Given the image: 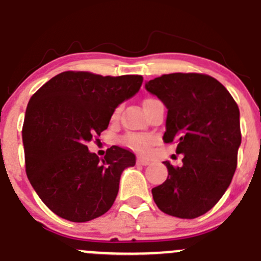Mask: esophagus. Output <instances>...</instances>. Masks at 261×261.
<instances>
[{
	"label": "esophagus",
	"mask_w": 261,
	"mask_h": 261,
	"mask_svg": "<svg viewBox=\"0 0 261 261\" xmlns=\"http://www.w3.org/2000/svg\"><path fill=\"white\" fill-rule=\"evenodd\" d=\"M138 163L141 164V166H149V164L151 163V159L145 158V156H139Z\"/></svg>",
	"instance_id": "obj_1"
}]
</instances>
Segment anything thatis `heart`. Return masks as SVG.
I'll return each instance as SVG.
<instances>
[{
  "label": "heart",
  "instance_id": "heart-1",
  "mask_svg": "<svg viewBox=\"0 0 261 261\" xmlns=\"http://www.w3.org/2000/svg\"><path fill=\"white\" fill-rule=\"evenodd\" d=\"M123 144L128 148L138 151H146L151 145V140L149 136L143 134H128L123 138Z\"/></svg>",
  "mask_w": 261,
  "mask_h": 261
}]
</instances>
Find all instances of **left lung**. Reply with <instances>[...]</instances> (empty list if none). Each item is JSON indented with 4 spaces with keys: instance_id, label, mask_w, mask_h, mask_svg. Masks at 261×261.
<instances>
[{
    "instance_id": "8db88e82",
    "label": "left lung",
    "mask_w": 261,
    "mask_h": 261,
    "mask_svg": "<svg viewBox=\"0 0 261 261\" xmlns=\"http://www.w3.org/2000/svg\"><path fill=\"white\" fill-rule=\"evenodd\" d=\"M167 112L163 140H177L182 166L164 161L168 177L151 189L163 213L184 219L200 217L223 196L237 167L241 145L240 110L228 90L201 74L163 75L145 83Z\"/></svg>"
}]
</instances>
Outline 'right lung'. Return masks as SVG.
Returning <instances> with one entry per match:
<instances>
[{
    "label": "right lung",
    "mask_w": 261,
    "mask_h": 261,
    "mask_svg": "<svg viewBox=\"0 0 261 261\" xmlns=\"http://www.w3.org/2000/svg\"><path fill=\"white\" fill-rule=\"evenodd\" d=\"M140 75L65 71L28 103L22 126L27 174L40 200L70 222H88L113 205L135 154L111 146L99 159L87 143L108 127L116 108L139 92Z\"/></svg>",
    "instance_id": "1"
}]
</instances>
